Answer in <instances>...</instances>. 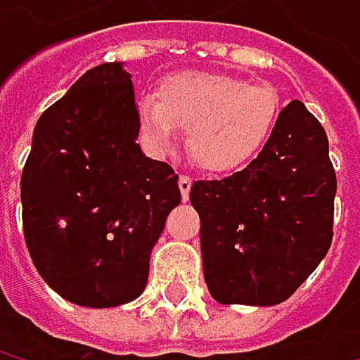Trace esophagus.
<instances>
[{"mask_svg":"<svg viewBox=\"0 0 360 360\" xmlns=\"http://www.w3.org/2000/svg\"><path fill=\"white\" fill-rule=\"evenodd\" d=\"M179 189H181V198H183V202H187V198H189V189H191V179H189L187 175H181L179 177Z\"/></svg>","mask_w":360,"mask_h":360,"instance_id":"34e87169","label":"esophagus"}]
</instances>
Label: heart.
Returning a JSON list of instances; mask_svg holds the SVG:
<instances>
[{
	"instance_id": "1",
	"label": "heart",
	"mask_w": 360,
	"mask_h": 360,
	"mask_svg": "<svg viewBox=\"0 0 360 360\" xmlns=\"http://www.w3.org/2000/svg\"><path fill=\"white\" fill-rule=\"evenodd\" d=\"M281 96L269 83L204 72H181L162 81L158 100L139 102V124L156 152H171L179 131H189V154L206 171L246 167L273 137Z\"/></svg>"
}]
</instances>
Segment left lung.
Returning <instances> with one entry per match:
<instances>
[{
	"instance_id": "left-lung-1",
	"label": "left lung",
	"mask_w": 360,
	"mask_h": 360,
	"mask_svg": "<svg viewBox=\"0 0 360 360\" xmlns=\"http://www.w3.org/2000/svg\"><path fill=\"white\" fill-rule=\"evenodd\" d=\"M333 198L325 129L294 100L246 169L191 185L210 296L250 307L288 300L331 246Z\"/></svg>"
}]
</instances>
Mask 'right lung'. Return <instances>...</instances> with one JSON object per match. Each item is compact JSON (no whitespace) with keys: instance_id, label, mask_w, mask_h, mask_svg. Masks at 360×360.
Wrapping results in <instances>:
<instances>
[{"instance_id":"obj_1","label":"right lung","mask_w":360,"mask_h":360,"mask_svg":"<svg viewBox=\"0 0 360 360\" xmlns=\"http://www.w3.org/2000/svg\"><path fill=\"white\" fill-rule=\"evenodd\" d=\"M139 127L122 62L87 70L37 120L20 179L25 240L43 281L72 304L135 300L181 202L179 177L141 152Z\"/></svg>"}]
</instances>
